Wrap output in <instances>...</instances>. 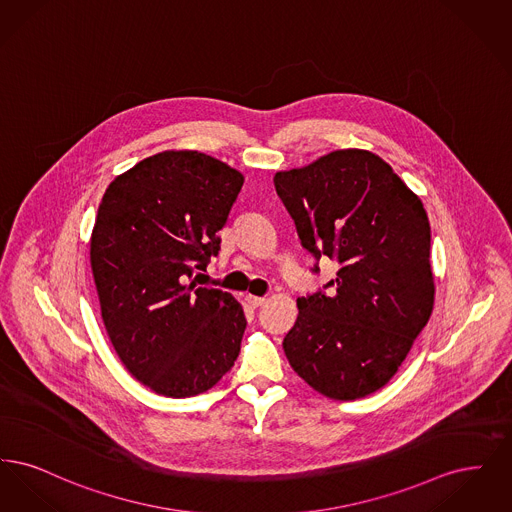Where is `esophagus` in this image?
I'll list each match as a JSON object with an SVG mask.
<instances>
[{
  "label": "esophagus",
  "instance_id": "1",
  "mask_svg": "<svg viewBox=\"0 0 512 512\" xmlns=\"http://www.w3.org/2000/svg\"><path fill=\"white\" fill-rule=\"evenodd\" d=\"M245 301H247V305H251V307L255 309V307H261V305L267 301V297H259V295L247 293V295H245Z\"/></svg>",
  "mask_w": 512,
  "mask_h": 512
}]
</instances>
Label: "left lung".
Returning a JSON list of instances; mask_svg holds the SVG:
<instances>
[{
    "mask_svg": "<svg viewBox=\"0 0 512 512\" xmlns=\"http://www.w3.org/2000/svg\"><path fill=\"white\" fill-rule=\"evenodd\" d=\"M274 186L303 247L340 263L326 284L334 292L297 299L284 353L318 393L366 397L390 382L434 309L424 205L366 149H338L276 172Z\"/></svg>",
    "mask_w": 512,
    "mask_h": 512,
    "instance_id": "left-lung-1",
    "label": "left lung"
}]
</instances>
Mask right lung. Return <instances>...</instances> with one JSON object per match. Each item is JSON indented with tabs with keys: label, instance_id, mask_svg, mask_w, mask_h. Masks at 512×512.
<instances>
[{
	"label": "right lung",
	"instance_id": "1",
	"mask_svg": "<svg viewBox=\"0 0 512 512\" xmlns=\"http://www.w3.org/2000/svg\"><path fill=\"white\" fill-rule=\"evenodd\" d=\"M244 174L190 151L151 155L119 174L99 203L90 265L101 318L122 365L149 390H211L240 355L245 324L232 293L197 288Z\"/></svg>",
	"mask_w": 512,
	"mask_h": 512
}]
</instances>
